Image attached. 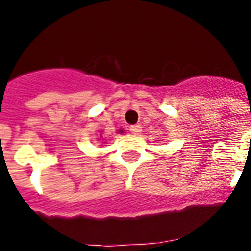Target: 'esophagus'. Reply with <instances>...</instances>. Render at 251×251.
Returning a JSON list of instances; mask_svg holds the SVG:
<instances>
[{"label":"esophagus","instance_id":"34e87169","mask_svg":"<svg viewBox=\"0 0 251 251\" xmlns=\"http://www.w3.org/2000/svg\"><path fill=\"white\" fill-rule=\"evenodd\" d=\"M129 130L133 133V134H136V136H138L139 133L142 132V127H141V126H139V124H134V126H130Z\"/></svg>","mask_w":251,"mask_h":251}]
</instances>
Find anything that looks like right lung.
Returning a JSON list of instances; mask_svg holds the SVG:
<instances>
[{
  "label": "right lung",
  "mask_w": 251,
  "mask_h": 251,
  "mask_svg": "<svg viewBox=\"0 0 251 251\" xmlns=\"http://www.w3.org/2000/svg\"><path fill=\"white\" fill-rule=\"evenodd\" d=\"M118 133H124V130H123V129H119V130H118ZM99 138H101V134H99L98 139H99Z\"/></svg>",
  "instance_id": "right-lung-1"
}]
</instances>
